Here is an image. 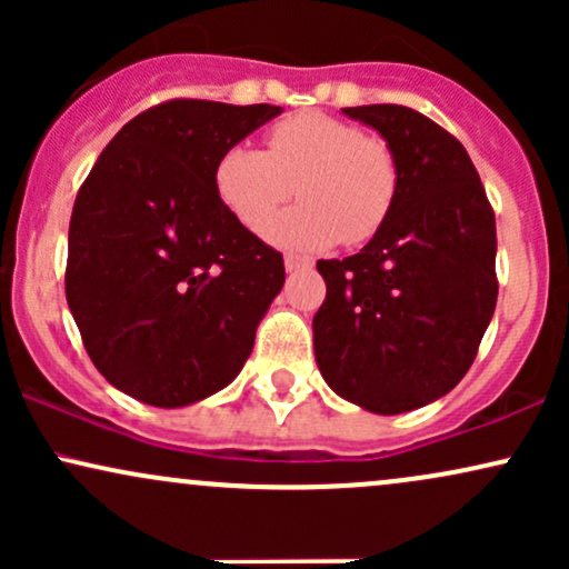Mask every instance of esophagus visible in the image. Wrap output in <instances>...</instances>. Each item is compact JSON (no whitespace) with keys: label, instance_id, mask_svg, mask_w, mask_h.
Here are the masks:
<instances>
[{"label":"esophagus","instance_id":"obj_1","mask_svg":"<svg viewBox=\"0 0 569 569\" xmlns=\"http://www.w3.org/2000/svg\"><path fill=\"white\" fill-rule=\"evenodd\" d=\"M283 264H286V270H289V272H297V270H310V267H312V259H310V257H299V253H286Z\"/></svg>","mask_w":569,"mask_h":569}]
</instances>
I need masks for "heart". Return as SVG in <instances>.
I'll use <instances>...</instances> for the list:
<instances>
[{
	"label": "heart",
	"instance_id": "1",
	"mask_svg": "<svg viewBox=\"0 0 569 569\" xmlns=\"http://www.w3.org/2000/svg\"><path fill=\"white\" fill-rule=\"evenodd\" d=\"M398 181L388 141L323 112L286 117L267 133V152L234 143L213 168L221 202L251 232L298 187L303 206L267 227L286 248L367 243L393 211Z\"/></svg>",
	"mask_w": 569,
	"mask_h": 569
}]
</instances>
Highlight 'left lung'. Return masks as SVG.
<instances>
[{
	"instance_id": "obj_1",
	"label": "left lung",
	"mask_w": 569,
	"mask_h": 569,
	"mask_svg": "<svg viewBox=\"0 0 569 569\" xmlns=\"http://www.w3.org/2000/svg\"><path fill=\"white\" fill-rule=\"evenodd\" d=\"M345 114L393 147L398 194L380 232L348 259H321L312 318L329 388L377 415L426 407L471 369L498 305L495 211L466 147L398 103Z\"/></svg>"
}]
</instances>
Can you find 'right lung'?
<instances>
[{"label":"right lung","instance_id":"add662e5","mask_svg":"<svg viewBox=\"0 0 569 569\" xmlns=\"http://www.w3.org/2000/svg\"><path fill=\"white\" fill-rule=\"evenodd\" d=\"M280 107L171 98L120 128L77 192L67 302L122 393L173 409L227 388L278 291L283 257L227 211L213 168Z\"/></svg>","mask_w":569,"mask_h":569}]
</instances>
